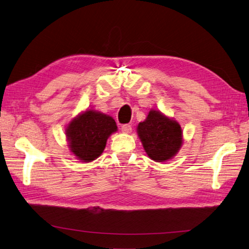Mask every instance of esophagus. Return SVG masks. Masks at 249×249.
Listing matches in <instances>:
<instances>
[{
	"label": "esophagus",
	"instance_id": "obj_1",
	"mask_svg": "<svg viewBox=\"0 0 249 249\" xmlns=\"http://www.w3.org/2000/svg\"><path fill=\"white\" fill-rule=\"evenodd\" d=\"M131 129H132L131 126L128 125V124H125V125H123L122 127H121V130H122L124 134H130Z\"/></svg>",
	"mask_w": 249,
	"mask_h": 249
}]
</instances>
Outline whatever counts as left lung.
I'll return each mask as SVG.
<instances>
[{
	"instance_id": "obj_1",
	"label": "left lung",
	"mask_w": 249,
	"mask_h": 249,
	"mask_svg": "<svg viewBox=\"0 0 249 249\" xmlns=\"http://www.w3.org/2000/svg\"><path fill=\"white\" fill-rule=\"evenodd\" d=\"M137 134L146 155L156 162L173 159L183 144L180 124L157 109H151L146 119L138 124Z\"/></svg>"
}]
</instances>
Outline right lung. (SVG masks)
Here are the masks:
<instances>
[{"instance_id":"right-lung-1","label":"right lung","mask_w":249,"mask_h":249,"mask_svg":"<svg viewBox=\"0 0 249 249\" xmlns=\"http://www.w3.org/2000/svg\"><path fill=\"white\" fill-rule=\"evenodd\" d=\"M118 131L112 117L89 108L66 126L69 152L82 162H92L103 154L108 138Z\"/></svg>"}]
</instances>
